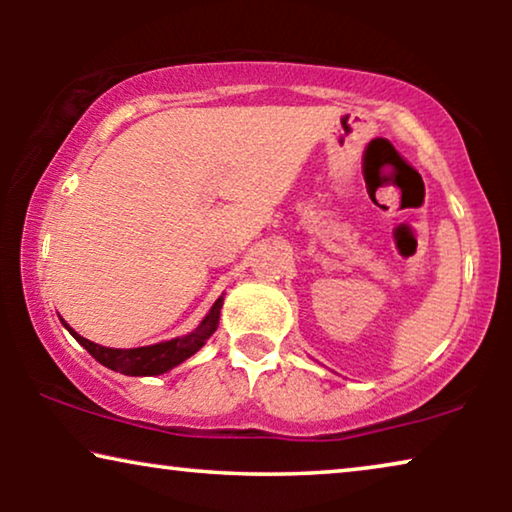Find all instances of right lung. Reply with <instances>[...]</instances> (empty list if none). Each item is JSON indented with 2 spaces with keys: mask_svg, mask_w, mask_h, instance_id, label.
Masks as SVG:
<instances>
[{
  "mask_svg": "<svg viewBox=\"0 0 512 512\" xmlns=\"http://www.w3.org/2000/svg\"><path fill=\"white\" fill-rule=\"evenodd\" d=\"M221 307H223V296L216 298L212 310L205 314V319L200 321L195 331L181 335V338L156 342V345H146V347H135V349L102 347L97 345V342H90L83 338V335L76 333L65 319L60 321L62 326L74 335V340L79 342L81 347H86L88 354L93 356L95 361H100L104 368L116 370V373L130 375V377H151V375H163L167 370L177 368L179 363L191 359V356L214 335L216 326H219Z\"/></svg>",
  "mask_w": 512,
  "mask_h": 512,
  "instance_id": "obj_1",
  "label": "right lung"
}]
</instances>
